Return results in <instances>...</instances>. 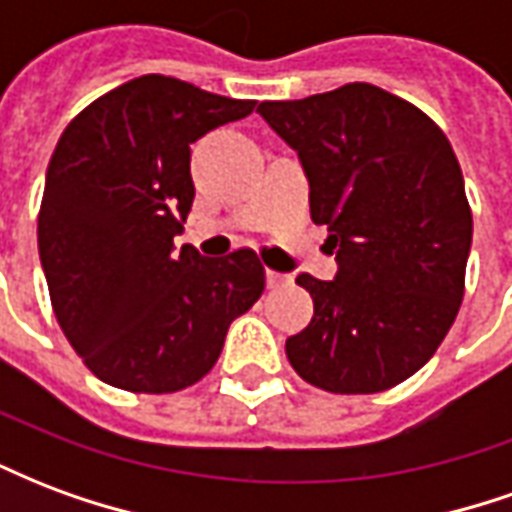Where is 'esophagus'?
<instances>
[{"mask_svg":"<svg viewBox=\"0 0 512 512\" xmlns=\"http://www.w3.org/2000/svg\"><path fill=\"white\" fill-rule=\"evenodd\" d=\"M266 282H268V288H279V285H288L290 277L288 274H279V271H271V268H268Z\"/></svg>","mask_w":512,"mask_h":512,"instance_id":"esophagus-1","label":"esophagus"}]
</instances>
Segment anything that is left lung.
I'll list each match as a JSON object with an SVG mask.
<instances>
[{"mask_svg":"<svg viewBox=\"0 0 512 512\" xmlns=\"http://www.w3.org/2000/svg\"><path fill=\"white\" fill-rule=\"evenodd\" d=\"M301 158L312 222L337 252L332 282L299 274L315 315L285 343L307 384L392 389L436 354L461 310L472 208L461 164L422 109L376 84L257 106Z\"/></svg>","mask_w":512,"mask_h":512,"instance_id":"8db88e82","label":"left lung"}]
</instances>
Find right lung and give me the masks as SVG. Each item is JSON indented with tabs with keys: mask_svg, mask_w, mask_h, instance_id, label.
Masks as SVG:
<instances>
[{
	"mask_svg": "<svg viewBox=\"0 0 512 512\" xmlns=\"http://www.w3.org/2000/svg\"><path fill=\"white\" fill-rule=\"evenodd\" d=\"M252 109L147 73L62 131L38 213L40 263L60 329L104 384L142 395L197 384L266 288L252 249L202 257L172 244L194 200L189 145Z\"/></svg>",
	"mask_w": 512,
	"mask_h": 512,
	"instance_id": "add662e5",
	"label": "right lung"
}]
</instances>
